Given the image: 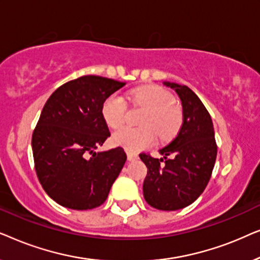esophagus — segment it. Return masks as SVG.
<instances>
[{"label": "esophagus", "instance_id": "1", "mask_svg": "<svg viewBox=\"0 0 260 260\" xmlns=\"http://www.w3.org/2000/svg\"><path fill=\"white\" fill-rule=\"evenodd\" d=\"M127 159L129 161H136V159H138V155L135 154V152H131V151H127Z\"/></svg>", "mask_w": 260, "mask_h": 260}]
</instances>
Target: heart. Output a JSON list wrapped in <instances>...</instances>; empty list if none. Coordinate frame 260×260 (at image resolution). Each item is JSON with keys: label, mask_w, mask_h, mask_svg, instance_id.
Returning a JSON list of instances; mask_svg holds the SVG:
<instances>
[{"label": "heart", "mask_w": 260, "mask_h": 260, "mask_svg": "<svg viewBox=\"0 0 260 260\" xmlns=\"http://www.w3.org/2000/svg\"><path fill=\"white\" fill-rule=\"evenodd\" d=\"M135 106L145 109L140 127H123L112 136V143L127 151H140L155 141L156 133L162 141H169L179 133L183 123L182 108L174 102L168 90L156 85L131 91ZM126 103L122 95L112 93L102 105V116L111 129H119L126 119Z\"/></svg>", "instance_id": "obj_1"}]
</instances>
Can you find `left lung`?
Returning a JSON list of instances; mask_svg holds the SVG:
<instances>
[{"mask_svg":"<svg viewBox=\"0 0 260 260\" xmlns=\"http://www.w3.org/2000/svg\"><path fill=\"white\" fill-rule=\"evenodd\" d=\"M182 102L183 123L177 136L159 152L162 158L140 154L148 168L143 183L145 201L161 211H176L193 204L205 190L216 158L211 115L186 85L165 81Z\"/></svg>","mask_w":260,"mask_h":260,"instance_id":"1","label":"left lung"}]
</instances>
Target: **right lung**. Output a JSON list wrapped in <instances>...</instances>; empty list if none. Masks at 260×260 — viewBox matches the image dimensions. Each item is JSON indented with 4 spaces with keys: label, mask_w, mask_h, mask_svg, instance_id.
Here are the masks:
<instances>
[{
    "label": "right lung",
    "mask_w": 260,
    "mask_h": 260,
    "mask_svg": "<svg viewBox=\"0 0 260 260\" xmlns=\"http://www.w3.org/2000/svg\"><path fill=\"white\" fill-rule=\"evenodd\" d=\"M125 83L99 76L67 81L51 94L31 136L35 172L48 197L71 209H92L108 198L126 154L95 152L110 136L102 105Z\"/></svg>",
    "instance_id": "obj_1"
}]
</instances>
